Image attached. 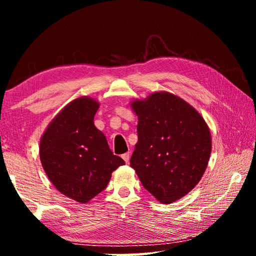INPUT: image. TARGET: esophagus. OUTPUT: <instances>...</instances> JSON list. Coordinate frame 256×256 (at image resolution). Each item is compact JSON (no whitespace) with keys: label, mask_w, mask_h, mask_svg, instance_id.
Wrapping results in <instances>:
<instances>
[{"label":"esophagus","mask_w":256,"mask_h":256,"mask_svg":"<svg viewBox=\"0 0 256 256\" xmlns=\"http://www.w3.org/2000/svg\"><path fill=\"white\" fill-rule=\"evenodd\" d=\"M122 158L124 159V162L128 164V162H130V152H126V154H122Z\"/></svg>","instance_id":"34e87169"}]
</instances>
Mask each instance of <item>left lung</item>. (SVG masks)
<instances>
[{"instance_id":"1","label":"left lung","mask_w":256,"mask_h":256,"mask_svg":"<svg viewBox=\"0 0 256 256\" xmlns=\"http://www.w3.org/2000/svg\"><path fill=\"white\" fill-rule=\"evenodd\" d=\"M138 144L130 160L144 188L162 203L196 188L209 162L211 136L202 116L180 97L154 92L132 102Z\"/></svg>"}]
</instances>
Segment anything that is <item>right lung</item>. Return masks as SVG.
Masks as SVG:
<instances>
[{"instance_id":"1","label":"right lung","mask_w":256,"mask_h":256,"mask_svg":"<svg viewBox=\"0 0 256 256\" xmlns=\"http://www.w3.org/2000/svg\"><path fill=\"white\" fill-rule=\"evenodd\" d=\"M98 108L92 98L76 99L56 115L40 140L46 175L60 193L80 203L105 190L112 172L125 164L94 126Z\"/></svg>"}]
</instances>
